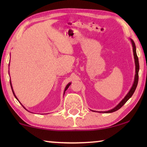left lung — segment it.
Instances as JSON below:
<instances>
[{"mask_svg": "<svg viewBox=\"0 0 147 147\" xmlns=\"http://www.w3.org/2000/svg\"><path fill=\"white\" fill-rule=\"evenodd\" d=\"M130 39V41L131 43V45H132V48H133V53H134V61H135V65H136V74H135V77H134V81L133 83V85L131 86V89H130V91H128V93L126 94V95L124 96V98L120 102H119L115 108H113V109H109L108 111H98V113H112L114 112V111H116L117 110L120 109L122 106H123L124 104H125L126 102H127L129 98H131V96L133 95V94L135 91L136 89L137 88V86H138V78H139V59H138V57L137 56V53H136V45L135 43H134V41L131 39ZM92 111H95L94 110H91Z\"/></svg>", "mask_w": 147, "mask_h": 147, "instance_id": "obj_1", "label": "left lung"}]
</instances>
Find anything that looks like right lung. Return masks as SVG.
Instances as JSON below:
<instances>
[{
  "mask_svg": "<svg viewBox=\"0 0 147 147\" xmlns=\"http://www.w3.org/2000/svg\"><path fill=\"white\" fill-rule=\"evenodd\" d=\"M9 82H10V86H11V90H12V92H13V94H14L15 97H16V99H17V100H18V101L19 102V100H18V98H17V96H16V94H15V93H14V91H13V88H12V85H11V80H10V81H9ZM71 82H69V84H67V86H66V87H65V90H64V92H63V95H64V94H65V91L67 90V89H68V88H69V86H70V85H71ZM20 103H21V102H20ZM21 105L23 106V108H24V109H26L25 108H24V106L23 105V104H21ZM26 110H27V109H26ZM27 111H28V110H27Z\"/></svg>",
  "mask_w": 147,
  "mask_h": 147,
  "instance_id": "right-lung-1",
  "label": "right lung"
}]
</instances>
